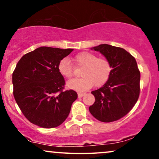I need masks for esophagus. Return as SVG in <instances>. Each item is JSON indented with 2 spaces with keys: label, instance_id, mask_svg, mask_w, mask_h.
Here are the masks:
<instances>
[{
  "label": "esophagus",
  "instance_id": "esophagus-1",
  "mask_svg": "<svg viewBox=\"0 0 159 159\" xmlns=\"http://www.w3.org/2000/svg\"><path fill=\"white\" fill-rule=\"evenodd\" d=\"M85 94V93H82V92H79V93H78V97H83Z\"/></svg>",
  "mask_w": 159,
  "mask_h": 159
}]
</instances>
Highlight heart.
<instances>
[{"instance_id":"1","label":"heart","mask_w":159,"mask_h":159,"mask_svg":"<svg viewBox=\"0 0 159 159\" xmlns=\"http://www.w3.org/2000/svg\"><path fill=\"white\" fill-rule=\"evenodd\" d=\"M77 67L83 68L81 70L80 79H74L68 82V89L83 91L91 89L93 85L97 87L105 85L112 73V65L105 57H98L93 53L83 52L73 58ZM58 70L60 74L70 79L74 74V66L68 58H63L59 62Z\"/></svg>"}]
</instances>
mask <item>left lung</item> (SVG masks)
<instances>
[{
	"label": "left lung",
	"instance_id": "obj_1",
	"mask_svg": "<svg viewBox=\"0 0 159 159\" xmlns=\"http://www.w3.org/2000/svg\"><path fill=\"white\" fill-rule=\"evenodd\" d=\"M93 48L109 60L112 73L102 87L91 92L95 102L89 111L103 122L119 120L130 112L139 97L140 71L136 59L124 48L111 45Z\"/></svg>",
	"mask_w": 159,
	"mask_h": 159
}]
</instances>
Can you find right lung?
<instances>
[{
  "label": "right lung",
  "instance_id": "add662e5",
  "mask_svg": "<svg viewBox=\"0 0 159 159\" xmlns=\"http://www.w3.org/2000/svg\"><path fill=\"white\" fill-rule=\"evenodd\" d=\"M72 48L43 46L23 55L12 74L13 95L23 114L32 124L52 128L62 124L77 99L73 90L63 91L59 62Z\"/></svg>",
  "mask_w": 159,
  "mask_h": 159
}]
</instances>
